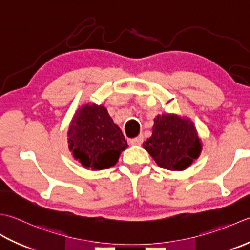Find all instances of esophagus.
<instances>
[{
  "mask_svg": "<svg viewBox=\"0 0 250 250\" xmlns=\"http://www.w3.org/2000/svg\"><path fill=\"white\" fill-rule=\"evenodd\" d=\"M142 141H144V136L139 135L138 137H136V138L130 139V145H132V146H140L142 144Z\"/></svg>",
  "mask_w": 250,
  "mask_h": 250,
  "instance_id": "1",
  "label": "esophagus"
}]
</instances>
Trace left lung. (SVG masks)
Listing matches in <instances>:
<instances>
[{
  "instance_id": "1",
  "label": "left lung",
  "mask_w": 250,
  "mask_h": 250,
  "mask_svg": "<svg viewBox=\"0 0 250 250\" xmlns=\"http://www.w3.org/2000/svg\"><path fill=\"white\" fill-rule=\"evenodd\" d=\"M142 146L161 168L172 171L187 169L202 152L194 123L174 113L155 116L152 136Z\"/></svg>"
}]
</instances>
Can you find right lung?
<instances>
[{
  "label": "right lung",
  "mask_w": 250,
  "mask_h": 250,
  "mask_svg": "<svg viewBox=\"0 0 250 250\" xmlns=\"http://www.w3.org/2000/svg\"><path fill=\"white\" fill-rule=\"evenodd\" d=\"M69 150L86 169L114 166L126 147L125 137L103 104H86L75 111L68 131Z\"/></svg>",
  "instance_id": "obj_1"
}]
</instances>
